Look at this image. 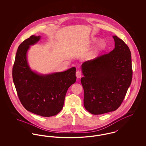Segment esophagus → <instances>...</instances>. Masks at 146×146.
Here are the masks:
<instances>
[{
    "label": "esophagus",
    "instance_id": "obj_1",
    "mask_svg": "<svg viewBox=\"0 0 146 146\" xmlns=\"http://www.w3.org/2000/svg\"><path fill=\"white\" fill-rule=\"evenodd\" d=\"M76 78H80L81 76H82V73H81L80 71H79V70H78V71L76 72Z\"/></svg>",
    "mask_w": 146,
    "mask_h": 146
}]
</instances>
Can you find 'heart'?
<instances>
[{
	"label": "heart",
	"instance_id": "heart-1",
	"mask_svg": "<svg viewBox=\"0 0 146 146\" xmlns=\"http://www.w3.org/2000/svg\"><path fill=\"white\" fill-rule=\"evenodd\" d=\"M97 40V39L96 38H93L92 39V42H96ZM106 47V42L104 41V40H101L97 44L96 47L93 50L89 52L85 57V60L86 61H91L95 59L98 53L103 51Z\"/></svg>",
	"mask_w": 146,
	"mask_h": 146
}]
</instances>
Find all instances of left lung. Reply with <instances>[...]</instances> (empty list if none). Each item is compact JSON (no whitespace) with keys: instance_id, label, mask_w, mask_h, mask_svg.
<instances>
[{"instance_id":"8db88e82","label":"left lung","mask_w":146,"mask_h":146,"mask_svg":"<svg viewBox=\"0 0 146 146\" xmlns=\"http://www.w3.org/2000/svg\"><path fill=\"white\" fill-rule=\"evenodd\" d=\"M113 38L115 48L111 51L81 66L84 106L95 115L117 110L132 80L130 50L118 36L113 35Z\"/></svg>"}]
</instances>
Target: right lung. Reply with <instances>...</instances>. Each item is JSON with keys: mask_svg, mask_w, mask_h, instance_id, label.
Returning a JSON list of instances; mask_svg holds the SVG:
<instances>
[{"mask_svg": "<svg viewBox=\"0 0 146 146\" xmlns=\"http://www.w3.org/2000/svg\"><path fill=\"white\" fill-rule=\"evenodd\" d=\"M41 36L32 35L19 46L13 68V78L19 98L28 111L42 117L55 115L62 109L68 89L76 81V68L41 74L31 70L27 61L30 46Z\"/></svg>", "mask_w": 146, "mask_h": 146, "instance_id": "add662e5", "label": "right lung"}]
</instances>
